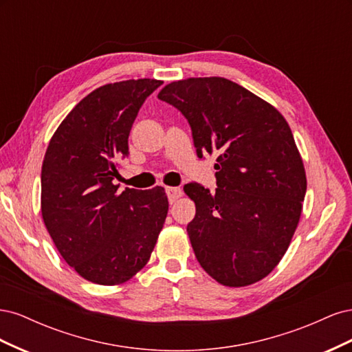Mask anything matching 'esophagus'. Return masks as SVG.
<instances>
[{
  "instance_id": "1",
  "label": "esophagus",
  "mask_w": 352,
  "mask_h": 352,
  "mask_svg": "<svg viewBox=\"0 0 352 352\" xmlns=\"http://www.w3.org/2000/svg\"><path fill=\"white\" fill-rule=\"evenodd\" d=\"M166 194H167V198H168L170 202H175L179 197H182V189L167 186L166 188Z\"/></svg>"
}]
</instances>
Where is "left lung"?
I'll return each mask as SVG.
<instances>
[{
  "label": "left lung",
  "instance_id": "1",
  "mask_svg": "<svg viewBox=\"0 0 352 352\" xmlns=\"http://www.w3.org/2000/svg\"><path fill=\"white\" fill-rule=\"evenodd\" d=\"M158 100L184 114L199 158L217 154L214 192L195 182L184 186L197 207L186 230L198 263L225 286L261 280L289 247L307 190L289 124L225 78L172 82Z\"/></svg>",
  "mask_w": 352,
  "mask_h": 352
}]
</instances>
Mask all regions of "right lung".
I'll return each mask as SVG.
<instances>
[{"label":"right lung","instance_id":"obj_1","mask_svg":"<svg viewBox=\"0 0 352 352\" xmlns=\"http://www.w3.org/2000/svg\"><path fill=\"white\" fill-rule=\"evenodd\" d=\"M131 79L87 95L61 122L41 172V211L61 257L98 285L129 280L151 257L168 210L164 188L119 192L117 163L138 111L162 85Z\"/></svg>","mask_w":352,"mask_h":352}]
</instances>
